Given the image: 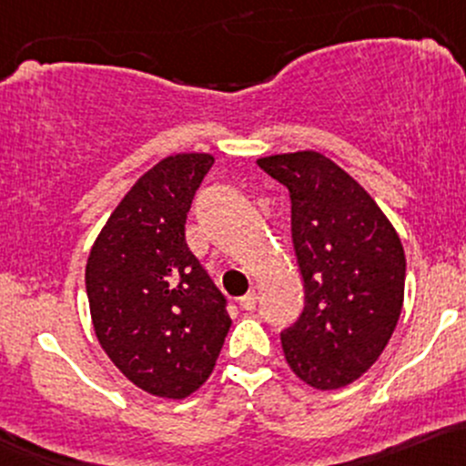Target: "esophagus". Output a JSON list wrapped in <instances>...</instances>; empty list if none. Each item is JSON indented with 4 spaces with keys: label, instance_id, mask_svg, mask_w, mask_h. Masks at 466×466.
Listing matches in <instances>:
<instances>
[{
    "label": "esophagus",
    "instance_id": "1",
    "mask_svg": "<svg viewBox=\"0 0 466 466\" xmlns=\"http://www.w3.org/2000/svg\"><path fill=\"white\" fill-rule=\"evenodd\" d=\"M238 305H241V309L245 311H252L254 308H257V294L254 291H249V294H245L238 299Z\"/></svg>",
    "mask_w": 466,
    "mask_h": 466
}]
</instances>
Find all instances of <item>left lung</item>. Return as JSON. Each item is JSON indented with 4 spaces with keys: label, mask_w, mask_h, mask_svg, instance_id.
<instances>
[{
    "label": "left lung",
    "mask_w": 466,
    "mask_h": 466,
    "mask_svg": "<svg viewBox=\"0 0 466 466\" xmlns=\"http://www.w3.org/2000/svg\"><path fill=\"white\" fill-rule=\"evenodd\" d=\"M291 198V238L305 309L280 334L289 370L340 390L380 358L405 300V249L370 192L316 150L257 158Z\"/></svg>",
    "instance_id": "1"
}]
</instances>
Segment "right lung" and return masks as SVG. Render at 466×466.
Returning <instances> with one entry per match:
<instances>
[{
    "label": "right lung",
    "instance_id": "right-lung-1",
    "mask_svg": "<svg viewBox=\"0 0 466 466\" xmlns=\"http://www.w3.org/2000/svg\"><path fill=\"white\" fill-rule=\"evenodd\" d=\"M208 152L152 166L110 214L86 263L92 327L132 385L181 400L212 374L232 319L186 243V218Z\"/></svg>",
    "mask_w": 466,
    "mask_h": 466
}]
</instances>
